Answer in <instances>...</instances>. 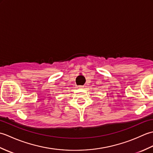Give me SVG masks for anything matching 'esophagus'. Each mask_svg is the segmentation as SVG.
I'll use <instances>...</instances> for the list:
<instances>
[{"instance_id":"1","label":"esophagus","mask_w":153,"mask_h":153,"mask_svg":"<svg viewBox=\"0 0 153 153\" xmlns=\"http://www.w3.org/2000/svg\"><path fill=\"white\" fill-rule=\"evenodd\" d=\"M83 86H82V85L79 86V88H83Z\"/></svg>"}]
</instances>
